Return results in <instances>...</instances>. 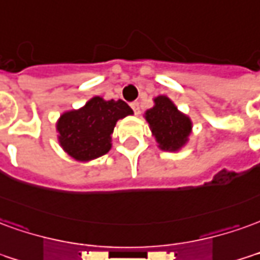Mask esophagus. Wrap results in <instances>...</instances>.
<instances>
[{
  "label": "esophagus",
  "instance_id": "1",
  "mask_svg": "<svg viewBox=\"0 0 260 260\" xmlns=\"http://www.w3.org/2000/svg\"><path fill=\"white\" fill-rule=\"evenodd\" d=\"M131 107H132V110H134V112H135L136 115L141 112V105H139V103H138V101H134V103L131 104Z\"/></svg>",
  "mask_w": 260,
  "mask_h": 260
}]
</instances>
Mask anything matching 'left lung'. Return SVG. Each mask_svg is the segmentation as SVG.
<instances>
[{
    "mask_svg": "<svg viewBox=\"0 0 260 260\" xmlns=\"http://www.w3.org/2000/svg\"><path fill=\"white\" fill-rule=\"evenodd\" d=\"M155 105L145 112L150 131L161 150L176 152L188 141L191 134V119L177 110L166 95L156 97Z\"/></svg>",
    "mask_w": 260,
    "mask_h": 260,
    "instance_id": "left-lung-1",
    "label": "left lung"
}]
</instances>
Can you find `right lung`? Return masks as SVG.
Listing matches in <instances>:
<instances>
[{"label":"right lung","instance_id":"right-lung-1","mask_svg":"<svg viewBox=\"0 0 260 260\" xmlns=\"http://www.w3.org/2000/svg\"><path fill=\"white\" fill-rule=\"evenodd\" d=\"M132 114L129 105L122 100L105 101L92 97L80 110L61 114L56 124L59 143L76 160L97 159L111 149V135L118 119Z\"/></svg>","mask_w":260,"mask_h":260}]
</instances>
